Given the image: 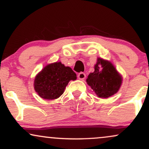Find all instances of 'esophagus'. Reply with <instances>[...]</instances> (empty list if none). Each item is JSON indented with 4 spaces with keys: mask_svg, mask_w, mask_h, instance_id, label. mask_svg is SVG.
Segmentation results:
<instances>
[{
    "mask_svg": "<svg viewBox=\"0 0 149 149\" xmlns=\"http://www.w3.org/2000/svg\"><path fill=\"white\" fill-rule=\"evenodd\" d=\"M85 77H86V75H85V73L83 72H80V73H78V78H79L80 80H84Z\"/></svg>",
    "mask_w": 149,
    "mask_h": 149,
    "instance_id": "obj_1",
    "label": "esophagus"
}]
</instances>
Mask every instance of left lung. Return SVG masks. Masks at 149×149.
Listing matches in <instances>:
<instances>
[{"label": "left lung", "mask_w": 149, "mask_h": 149, "mask_svg": "<svg viewBox=\"0 0 149 149\" xmlns=\"http://www.w3.org/2000/svg\"><path fill=\"white\" fill-rule=\"evenodd\" d=\"M87 83L99 97L107 98L118 91L122 78L112 64L99 58L95 71L89 74Z\"/></svg>", "instance_id": "obj_1"}]
</instances>
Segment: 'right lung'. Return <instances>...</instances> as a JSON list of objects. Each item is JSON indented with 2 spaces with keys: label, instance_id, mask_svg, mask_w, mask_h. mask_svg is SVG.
I'll use <instances>...</instances> for the list:
<instances>
[{
  "label": "right lung",
  "instance_id": "add662e5",
  "mask_svg": "<svg viewBox=\"0 0 149 149\" xmlns=\"http://www.w3.org/2000/svg\"><path fill=\"white\" fill-rule=\"evenodd\" d=\"M76 74L61 62L46 66L37 75L34 81L36 92L45 100H54L64 93L70 80H76Z\"/></svg>",
  "mask_w": 149,
  "mask_h": 149
}]
</instances>
